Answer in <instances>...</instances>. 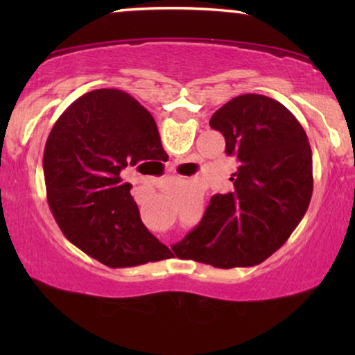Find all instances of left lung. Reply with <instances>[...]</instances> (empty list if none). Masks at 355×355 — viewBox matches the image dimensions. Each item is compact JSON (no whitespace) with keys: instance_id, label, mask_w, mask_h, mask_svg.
<instances>
[{"instance_id":"left-lung-1","label":"left lung","mask_w":355,"mask_h":355,"mask_svg":"<svg viewBox=\"0 0 355 355\" xmlns=\"http://www.w3.org/2000/svg\"><path fill=\"white\" fill-rule=\"evenodd\" d=\"M239 168L231 192L210 198L198 226L176 244L179 259L216 268L260 263L288 241L313 192L312 148L294 114L270 96L239 95L210 119Z\"/></svg>"}]
</instances>
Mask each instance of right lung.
Wrapping results in <instances>:
<instances>
[{
	"label": "right lung",
	"instance_id": "add662e5",
	"mask_svg": "<svg viewBox=\"0 0 355 355\" xmlns=\"http://www.w3.org/2000/svg\"><path fill=\"white\" fill-rule=\"evenodd\" d=\"M166 157L153 116L118 89L82 95L60 116L43 153L46 198L62 234L111 268L171 254L140 220L124 169ZM145 164V163H143Z\"/></svg>",
	"mask_w": 355,
	"mask_h": 355
}]
</instances>
